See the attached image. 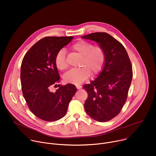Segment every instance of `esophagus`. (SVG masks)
<instances>
[{"label":"esophagus","mask_w":156,"mask_h":156,"mask_svg":"<svg viewBox=\"0 0 156 156\" xmlns=\"http://www.w3.org/2000/svg\"><path fill=\"white\" fill-rule=\"evenodd\" d=\"M81 87H82V86H80V85H77L76 86V88L78 89V90H80V89H81Z\"/></svg>","instance_id":"esophagus-1"}]
</instances>
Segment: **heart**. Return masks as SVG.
I'll return each instance as SVG.
<instances>
[{
  "instance_id": "obj_1",
  "label": "heart",
  "mask_w": 156,
  "mask_h": 156,
  "mask_svg": "<svg viewBox=\"0 0 156 156\" xmlns=\"http://www.w3.org/2000/svg\"><path fill=\"white\" fill-rule=\"evenodd\" d=\"M72 49L83 57L81 62L82 67L66 73L63 76L66 83L81 84L87 79L91 73L93 75H95L102 70L105 61V54L101 47L94 46L90 42L80 40L73 44ZM55 63L57 68L61 71L68 69L65 49L58 51L55 56Z\"/></svg>"
}]
</instances>
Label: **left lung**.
Masks as SVG:
<instances>
[{
    "mask_svg": "<svg viewBox=\"0 0 156 156\" xmlns=\"http://www.w3.org/2000/svg\"><path fill=\"white\" fill-rule=\"evenodd\" d=\"M81 38L96 42L105 54V61L98 76L83 89L88 96L84 107L94 120L104 122L120 112L127 99L133 77L132 66L126 49L106 33H93Z\"/></svg>",
    "mask_w": 156,
    "mask_h": 156,
    "instance_id": "obj_1",
    "label": "left lung"
}]
</instances>
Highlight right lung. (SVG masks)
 I'll return each mask as SVG.
<instances>
[{"mask_svg": "<svg viewBox=\"0 0 156 156\" xmlns=\"http://www.w3.org/2000/svg\"><path fill=\"white\" fill-rule=\"evenodd\" d=\"M73 39V36L44 37L34 44L22 60L20 79L23 95L31 112L42 120L52 122L63 117L76 92L72 84H58L54 93L50 90L60 79L55 56Z\"/></svg>", "mask_w": 156, "mask_h": 156, "instance_id": "obj_1", "label": "right lung"}]
</instances>
